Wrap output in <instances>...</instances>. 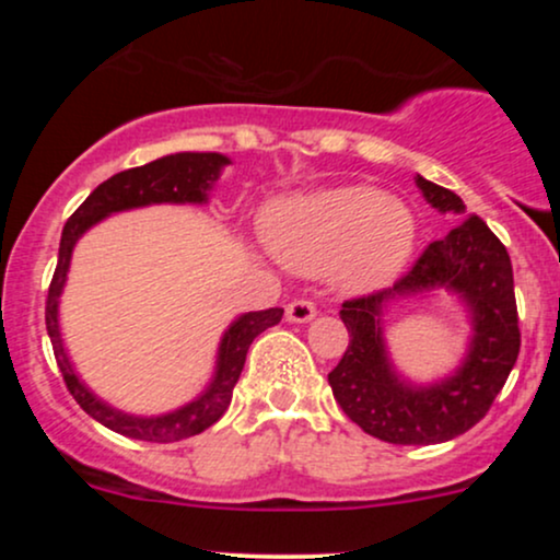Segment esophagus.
Returning a JSON list of instances; mask_svg holds the SVG:
<instances>
[{
	"instance_id": "obj_1",
	"label": "esophagus",
	"mask_w": 560,
	"mask_h": 560,
	"mask_svg": "<svg viewBox=\"0 0 560 560\" xmlns=\"http://www.w3.org/2000/svg\"><path fill=\"white\" fill-rule=\"evenodd\" d=\"M316 316V305H313L311 300H294L287 305V318L292 320V324H305V320H311Z\"/></svg>"
}]
</instances>
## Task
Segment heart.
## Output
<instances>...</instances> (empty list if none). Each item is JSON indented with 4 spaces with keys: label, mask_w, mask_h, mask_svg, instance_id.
<instances>
[{
    "label": "heart",
    "mask_w": 560,
    "mask_h": 560,
    "mask_svg": "<svg viewBox=\"0 0 560 560\" xmlns=\"http://www.w3.org/2000/svg\"><path fill=\"white\" fill-rule=\"evenodd\" d=\"M266 242L294 271H339L347 287L374 289L408 262L416 221L400 199L376 186H337L276 202Z\"/></svg>",
    "instance_id": "b5f03b06"
}]
</instances>
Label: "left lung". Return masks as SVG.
Segmentation results:
<instances>
[{
    "instance_id": "obj_1",
    "label": "left lung",
    "mask_w": 560,
    "mask_h": 560,
    "mask_svg": "<svg viewBox=\"0 0 560 560\" xmlns=\"http://www.w3.org/2000/svg\"><path fill=\"white\" fill-rule=\"evenodd\" d=\"M416 184L440 213L466 210L464 199L445 186L421 176ZM436 285L450 288L467 302L475 337L453 377L416 388L390 369L381 311L392 299ZM339 318L350 331V345L329 374L334 400L365 434L392 445H436L468 432L487 416L522 347L511 258L479 215H468L447 236L429 244L395 287L345 300Z\"/></svg>"
}]
</instances>
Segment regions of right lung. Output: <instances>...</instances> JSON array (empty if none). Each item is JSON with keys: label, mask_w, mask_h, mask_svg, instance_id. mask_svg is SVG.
Returning a JSON list of instances; mask_svg holds the SVG:
<instances>
[{"label": "right lung", "mask_w": 560, "mask_h": 560, "mask_svg": "<svg viewBox=\"0 0 560 560\" xmlns=\"http://www.w3.org/2000/svg\"><path fill=\"white\" fill-rule=\"evenodd\" d=\"M229 163L231 160L226 155H218V152H176V155L152 160V163L139 165V168L120 171L96 186L92 195L83 199L81 208L68 218L66 229H62L60 255H57V268L47 294V313H44L49 339H52L55 361L60 365L66 387L75 397V402L94 421H100L102 427L113 429V432L124 436H131V440L178 442L213 427L226 413L231 395H234V384L240 382L249 345L268 326L279 324L281 316H284V307L244 313V316H240L229 326L221 339V347H218L213 382H210V387L197 400L173 410V413L152 416V419L128 416L124 410H115L107 402H102L94 392H89L86 384L73 371V365H70L66 347H62L60 324H57V300H60L62 287H66L70 255H73L75 242L81 240L83 231L92 229L102 218L120 213V210L144 208V205L158 202H208V191L213 189L218 176H221V168Z\"/></svg>", "instance_id": "1"}]
</instances>
